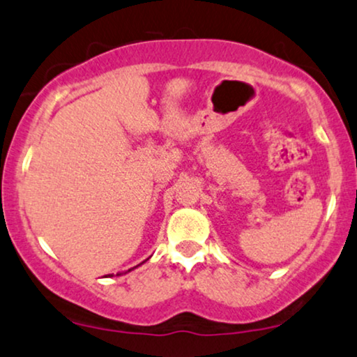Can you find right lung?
Masks as SVG:
<instances>
[{"mask_svg":"<svg viewBox=\"0 0 357 357\" xmlns=\"http://www.w3.org/2000/svg\"><path fill=\"white\" fill-rule=\"evenodd\" d=\"M146 261H147V259H146ZM146 261H144V262H146ZM144 262H141V264H144ZM141 264H139V266H141ZM139 266H136V267H139ZM136 267H132V269H129L128 272H131V271H134V269H136ZM128 272H124V274H128ZM118 275H121V272H119V274H118Z\"/></svg>","mask_w":357,"mask_h":357,"instance_id":"add662e5","label":"right lung"}]
</instances>
